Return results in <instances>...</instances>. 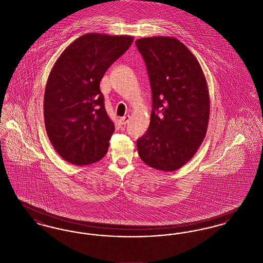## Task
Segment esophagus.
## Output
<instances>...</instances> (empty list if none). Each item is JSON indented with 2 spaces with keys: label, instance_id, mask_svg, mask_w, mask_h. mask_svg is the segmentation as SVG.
<instances>
[{
  "label": "esophagus",
  "instance_id": "obj_1",
  "mask_svg": "<svg viewBox=\"0 0 263 263\" xmlns=\"http://www.w3.org/2000/svg\"><path fill=\"white\" fill-rule=\"evenodd\" d=\"M129 118H130V116H129V115H126V116L121 117V118L119 119L120 124H121V125H125V124H127V123H128V121H129Z\"/></svg>",
  "mask_w": 263,
  "mask_h": 263
}]
</instances>
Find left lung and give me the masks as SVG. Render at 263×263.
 Instances as JSON below:
<instances>
[{
  "label": "left lung",
  "instance_id": "8db88e82",
  "mask_svg": "<svg viewBox=\"0 0 263 263\" xmlns=\"http://www.w3.org/2000/svg\"><path fill=\"white\" fill-rule=\"evenodd\" d=\"M150 80V125L137 140L142 161L173 172L194 156L206 135L210 101L200 64L174 37H146L135 42Z\"/></svg>",
  "mask_w": 263,
  "mask_h": 263
}]
</instances>
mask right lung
Wrapping results in <instances>:
<instances>
[{
  "mask_svg": "<svg viewBox=\"0 0 263 263\" xmlns=\"http://www.w3.org/2000/svg\"><path fill=\"white\" fill-rule=\"evenodd\" d=\"M132 42V36L88 33L54 64L44 93V122L52 146L67 162L85 165L105 156L114 124L100 82Z\"/></svg>",
  "mask_w": 263,
  "mask_h": 263,
  "instance_id": "obj_1",
  "label": "right lung"
}]
</instances>
